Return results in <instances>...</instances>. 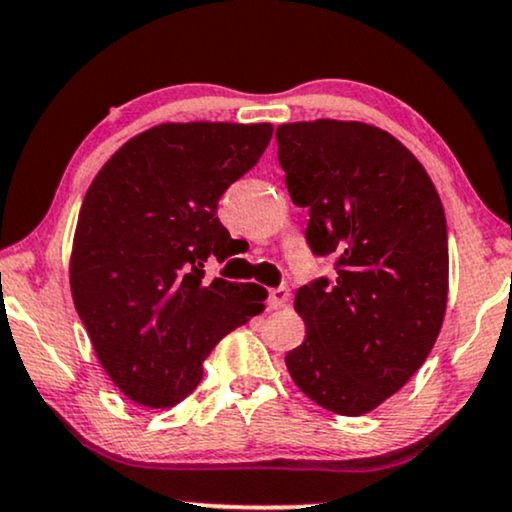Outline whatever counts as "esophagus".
Returning <instances> with one entry per match:
<instances>
[{"instance_id":"1","label":"esophagus","mask_w":512,"mask_h":512,"mask_svg":"<svg viewBox=\"0 0 512 512\" xmlns=\"http://www.w3.org/2000/svg\"><path fill=\"white\" fill-rule=\"evenodd\" d=\"M287 301H290V290L287 287H273V290H269V308H273V311L285 308Z\"/></svg>"}]
</instances>
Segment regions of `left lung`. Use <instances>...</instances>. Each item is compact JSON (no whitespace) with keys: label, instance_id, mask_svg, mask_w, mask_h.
I'll return each instance as SVG.
<instances>
[{"label":"left lung","instance_id":"obj_1","mask_svg":"<svg viewBox=\"0 0 512 512\" xmlns=\"http://www.w3.org/2000/svg\"><path fill=\"white\" fill-rule=\"evenodd\" d=\"M278 160L315 255H338L336 280L304 285L306 325L285 364L331 413H371L413 378L448 304V229L420 160L390 132L357 120L285 122Z\"/></svg>","mask_w":512,"mask_h":512}]
</instances>
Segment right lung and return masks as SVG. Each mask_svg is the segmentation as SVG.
<instances>
[{"label": "right lung", "mask_w": 512, "mask_h": 512, "mask_svg": "<svg viewBox=\"0 0 512 512\" xmlns=\"http://www.w3.org/2000/svg\"><path fill=\"white\" fill-rule=\"evenodd\" d=\"M271 134V122H164L122 143L85 192L71 297L99 364L143 408L183 401L215 343L264 311V287L208 283L204 262L229 257L218 201Z\"/></svg>", "instance_id": "add662e5"}]
</instances>
